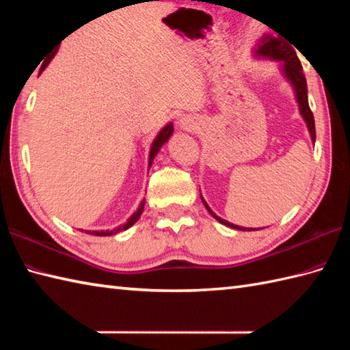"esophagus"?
Listing matches in <instances>:
<instances>
[{
	"mask_svg": "<svg viewBox=\"0 0 350 350\" xmlns=\"http://www.w3.org/2000/svg\"><path fill=\"white\" fill-rule=\"evenodd\" d=\"M179 126H180V129H183V131H196L200 126V123L197 120V117L183 116L179 120Z\"/></svg>",
	"mask_w": 350,
	"mask_h": 350,
	"instance_id": "esophagus-1",
	"label": "esophagus"
}]
</instances>
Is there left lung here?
I'll use <instances>...</instances> for the list:
<instances>
[{
  "mask_svg": "<svg viewBox=\"0 0 350 350\" xmlns=\"http://www.w3.org/2000/svg\"><path fill=\"white\" fill-rule=\"evenodd\" d=\"M252 55L254 58H262V60H272V62H280V70L282 73V77L286 78L287 83L292 85L293 93H295V99L296 103H298L299 108V114L304 118V122L307 124V129L310 132V137L313 143H316V128H314V117L313 113H311L310 105H308V94H307V81L306 77L302 73V66L298 55L293 49V46L290 43H287L284 39H281L280 36H273V34H263L262 39L257 42V44L252 49ZM202 197V202L204 204V207L207 209L212 217L219 221L221 224H224L230 228H236V230H242V232H252V230L257 228H247V227H241L232 224L226 219H222L221 217H218L215 213L209 204L206 203V200Z\"/></svg>",
  "mask_w": 350,
  "mask_h": 350,
  "instance_id": "8db88e82",
  "label": "left lung"
}]
</instances>
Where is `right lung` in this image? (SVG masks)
I'll list each match as a JSON object with an SVG mask.
<instances>
[{"label":"right lung","mask_w":350,"mask_h":350,"mask_svg":"<svg viewBox=\"0 0 350 350\" xmlns=\"http://www.w3.org/2000/svg\"><path fill=\"white\" fill-rule=\"evenodd\" d=\"M57 51H58V48L52 52V54L46 58V60L43 62V64H42V68H40V70H39V75L40 73L46 69V66L51 63V60L52 58H54V55L57 54ZM173 132H174V126H173V123L171 122H168L165 126H163V128L158 132V135L154 137V139L152 141V146H150V152H148V170H150V167H152V163H153V159H154V156L158 154V152L161 150V147L167 143V141L171 138V135H173ZM144 203H146V200H143V202L139 203V206H138V209L133 212L131 217L128 218V221L124 222V224H122V226H118V227H116V228H113V230H81V232H85L87 234H94V236H113V234H117V233H120V232H124V230H128L129 227H132L133 224H135V222L138 221V218L141 217V213H143V211H144Z\"/></svg>","instance_id":"right-lung-1"}]
</instances>
